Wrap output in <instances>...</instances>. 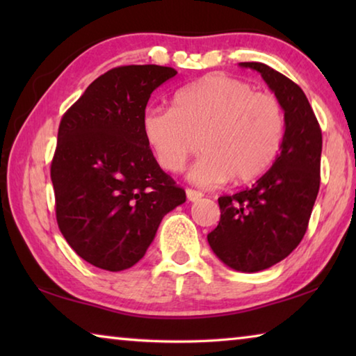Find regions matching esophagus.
I'll use <instances>...</instances> for the list:
<instances>
[{"mask_svg": "<svg viewBox=\"0 0 356 356\" xmlns=\"http://www.w3.org/2000/svg\"><path fill=\"white\" fill-rule=\"evenodd\" d=\"M185 193H186V197H188V201H191V202H195V201L201 200V197H202V193H201V191H197V190L186 188V190H185Z\"/></svg>", "mask_w": 356, "mask_h": 356, "instance_id": "34e87169", "label": "esophagus"}]
</instances>
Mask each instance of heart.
<instances>
[{"label":"heart","instance_id":"heart-1","mask_svg":"<svg viewBox=\"0 0 356 356\" xmlns=\"http://www.w3.org/2000/svg\"><path fill=\"white\" fill-rule=\"evenodd\" d=\"M141 129L156 163L170 172L182 170L197 140L202 155L188 176L213 186L267 171L284 140L286 119L273 94L218 74L180 89L172 108H147Z\"/></svg>","mask_w":356,"mask_h":356}]
</instances>
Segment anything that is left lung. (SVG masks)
Segmentation results:
<instances>
[{
    "label": "left lung",
    "instance_id": "8db88e82",
    "mask_svg": "<svg viewBox=\"0 0 356 356\" xmlns=\"http://www.w3.org/2000/svg\"><path fill=\"white\" fill-rule=\"evenodd\" d=\"M261 74L284 110L281 152L251 188L218 197L220 222L207 236L222 264L254 273L281 262L308 229L321 186L322 131L298 84L262 63H240Z\"/></svg>",
    "mask_w": 356,
    "mask_h": 356
}]
</instances>
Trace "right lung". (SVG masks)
Masks as SVG:
<instances>
[{
  "label": "right lung",
  "instance_id": "add662e5",
  "mask_svg": "<svg viewBox=\"0 0 356 356\" xmlns=\"http://www.w3.org/2000/svg\"><path fill=\"white\" fill-rule=\"evenodd\" d=\"M176 74L155 64L108 70L59 124L51 161L58 226L94 267H134L163 216L186 200L156 163L141 129L150 94Z\"/></svg>",
  "mask_w": 356,
  "mask_h": 356
}]
</instances>
